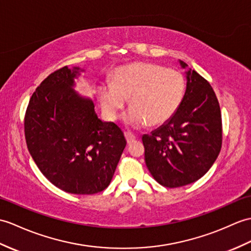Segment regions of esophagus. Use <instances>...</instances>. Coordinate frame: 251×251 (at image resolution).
I'll use <instances>...</instances> for the list:
<instances>
[{
	"instance_id": "34e87169",
	"label": "esophagus",
	"mask_w": 251,
	"mask_h": 251,
	"mask_svg": "<svg viewBox=\"0 0 251 251\" xmlns=\"http://www.w3.org/2000/svg\"><path fill=\"white\" fill-rule=\"evenodd\" d=\"M124 135H125V138H126V141H127V143L128 144H130V143H132L133 141H135V140L137 139V137L133 135V133H131V132H129V131H125L124 132Z\"/></svg>"
}]
</instances>
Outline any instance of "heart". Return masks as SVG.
<instances>
[{
  "instance_id": "1",
  "label": "heart",
  "mask_w": 251,
  "mask_h": 251,
  "mask_svg": "<svg viewBox=\"0 0 251 251\" xmlns=\"http://www.w3.org/2000/svg\"><path fill=\"white\" fill-rule=\"evenodd\" d=\"M186 92L184 74L159 64L137 62L116 68L111 83H101L97 95L102 112L115 120L129 98L125 123L133 128L159 126L177 112Z\"/></svg>"
}]
</instances>
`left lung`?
Instances as JSON below:
<instances>
[{"label": "left lung", "mask_w": 251, "mask_h": 251, "mask_svg": "<svg viewBox=\"0 0 251 251\" xmlns=\"http://www.w3.org/2000/svg\"><path fill=\"white\" fill-rule=\"evenodd\" d=\"M183 68L187 64L179 61ZM177 112L151 135H144V159L160 185L176 188L196 182L209 170L223 144L218 99L208 81L189 69Z\"/></svg>", "instance_id": "8db88e82"}]
</instances>
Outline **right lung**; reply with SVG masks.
Wrapping results in <instances>:
<instances>
[{"mask_svg":"<svg viewBox=\"0 0 251 251\" xmlns=\"http://www.w3.org/2000/svg\"><path fill=\"white\" fill-rule=\"evenodd\" d=\"M79 68L64 66L35 90L25 116V135L35 164L64 191L94 195L113 177L126 139L114 123L97 118L91 99L73 90Z\"/></svg>","mask_w":251,"mask_h":251,"instance_id":"obj_1","label":"right lung"}]
</instances>
